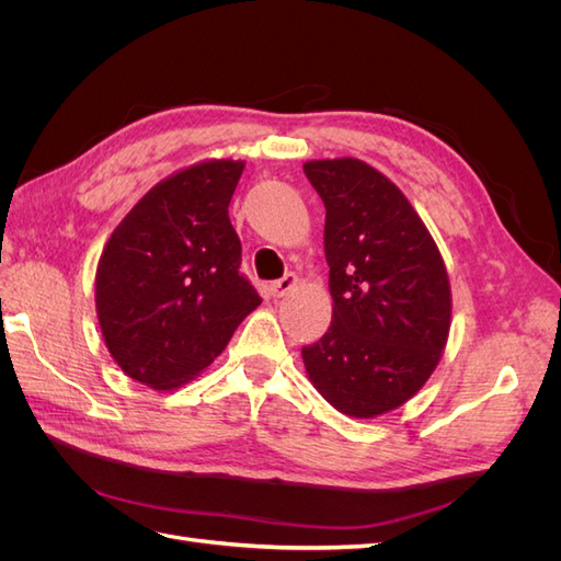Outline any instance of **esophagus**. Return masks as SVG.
<instances>
[{"label":"esophagus","mask_w":561,"mask_h":561,"mask_svg":"<svg viewBox=\"0 0 561 561\" xmlns=\"http://www.w3.org/2000/svg\"><path fill=\"white\" fill-rule=\"evenodd\" d=\"M295 287H297V276L295 274H285L283 278L271 283L268 290H271V295H274V297H285L287 293H293Z\"/></svg>","instance_id":"1"}]
</instances>
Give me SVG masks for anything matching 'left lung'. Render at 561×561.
<instances>
[{"label": "left lung", "instance_id": "left-lung-1", "mask_svg": "<svg viewBox=\"0 0 561 561\" xmlns=\"http://www.w3.org/2000/svg\"><path fill=\"white\" fill-rule=\"evenodd\" d=\"M325 203L332 325L301 348L334 410L375 419L428 381L449 336V276L398 186L360 159L304 163Z\"/></svg>", "mask_w": 561, "mask_h": 561}]
</instances>
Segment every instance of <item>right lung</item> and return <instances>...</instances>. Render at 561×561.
Instances as JSON below:
<instances>
[{
    "instance_id": "obj_1",
    "label": "right lung",
    "mask_w": 561,
    "mask_h": 561,
    "mask_svg": "<svg viewBox=\"0 0 561 561\" xmlns=\"http://www.w3.org/2000/svg\"><path fill=\"white\" fill-rule=\"evenodd\" d=\"M245 163L201 161L135 203L100 254L95 309L116 365L171 390L206 369L262 304L241 274L229 201Z\"/></svg>"
}]
</instances>
